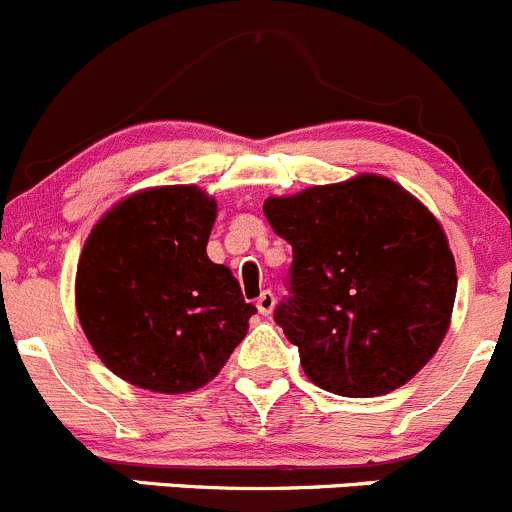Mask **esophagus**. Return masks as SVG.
<instances>
[{
	"label": "esophagus",
	"mask_w": 512,
	"mask_h": 512,
	"mask_svg": "<svg viewBox=\"0 0 512 512\" xmlns=\"http://www.w3.org/2000/svg\"><path fill=\"white\" fill-rule=\"evenodd\" d=\"M273 306H276V296H273L271 291H261V296L256 298L258 313H263V316H268V313L273 311Z\"/></svg>",
	"instance_id": "obj_1"
}]
</instances>
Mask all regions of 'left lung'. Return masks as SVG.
<instances>
[{
	"label": "left lung",
	"instance_id": "8db88e82",
	"mask_svg": "<svg viewBox=\"0 0 512 512\" xmlns=\"http://www.w3.org/2000/svg\"><path fill=\"white\" fill-rule=\"evenodd\" d=\"M263 214L293 246L273 318L303 373L346 398L406 386L443 343L458 288L438 219L376 174L271 196Z\"/></svg>",
	"mask_w": 512,
	"mask_h": 512
}]
</instances>
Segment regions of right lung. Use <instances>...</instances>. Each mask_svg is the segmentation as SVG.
I'll use <instances>...</instances> for the list:
<instances>
[{
    "instance_id": "1",
    "label": "right lung",
    "mask_w": 512,
    "mask_h": 512,
    "mask_svg": "<svg viewBox=\"0 0 512 512\" xmlns=\"http://www.w3.org/2000/svg\"><path fill=\"white\" fill-rule=\"evenodd\" d=\"M216 201L159 186L119 201L91 229L77 266V313L104 366L131 386L189 393L224 368L249 331L224 263L206 256Z\"/></svg>"
}]
</instances>
